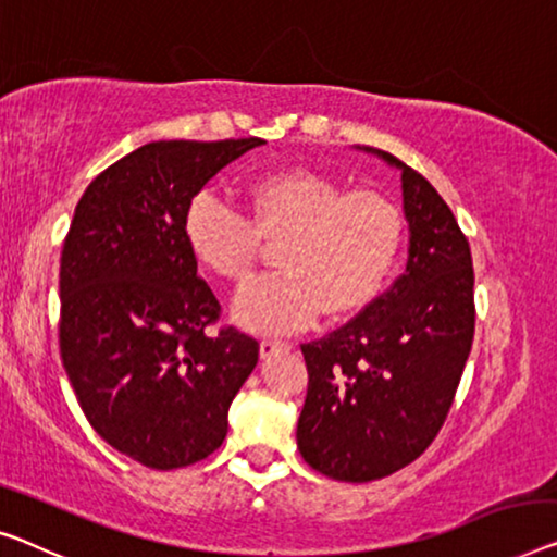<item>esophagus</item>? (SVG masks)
<instances>
[{
	"instance_id": "34e87169",
	"label": "esophagus",
	"mask_w": 557,
	"mask_h": 557,
	"mask_svg": "<svg viewBox=\"0 0 557 557\" xmlns=\"http://www.w3.org/2000/svg\"><path fill=\"white\" fill-rule=\"evenodd\" d=\"M289 343H282V339H262L260 343V355L262 358H270V355H275L277 350H287Z\"/></svg>"
}]
</instances>
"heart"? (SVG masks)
Here are the masks:
<instances>
[{"mask_svg": "<svg viewBox=\"0 0 557 557\" xmlns=\"http://www.w3.org/2000/svg\"><path fill=\"white\" fill-rule=\"evenodd\" d=\"M250 218L212 193L189 199L182 235L214 277L243 285L262 255L280 243L282 272L255 280L235 302L239 325L293 332L318 318H350L375 302L403 250L405 222L375 189H345L327 174L289 168L245 187Z\"/></svg>", "mask_w": 557, "mask_h": 557, "instance_id": "heart-1", "label": "heart"}]
</instances>
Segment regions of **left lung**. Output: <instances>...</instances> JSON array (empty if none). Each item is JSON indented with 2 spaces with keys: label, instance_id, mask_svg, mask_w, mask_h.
<instances>
[{
  "label": "left lung",
  "instance_id": "1",
  "mask_svg": "<svg viewBox=\"0 0 557 557\" xmlns=\"http://www.w3.org/2000/svg\"><path fill=\"white\" fill-rule=\"evenodd\" d=\"M410 222L408 268L343 327L302 345L297 447L312 470L370 483L418 460L443 428L475 335L468 237L437 189L395 154Z\"/></svg>",
  "mask_w": 557,
  "mask_h": 557
}]
</instances>
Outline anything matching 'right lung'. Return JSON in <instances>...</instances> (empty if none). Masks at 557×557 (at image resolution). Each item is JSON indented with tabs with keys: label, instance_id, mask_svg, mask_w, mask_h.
I'll use <instances>...</instances> for the list:
<instances>
[{
	"label": "right lung",
	"instance_id": "add662e5",
	"mask_svg": "<svg viewBox=\"0 0 557 557\" xmlns=\"http://www.w3.org/2000/svg\"><path fill=\"white\" fill-rule=\"evenodd\" d=\"M260 137L143 145L89 182L60 260V355L97 435L152 470L212 455L260 343L222 307L182 235L199 189Z\"/></svg>",
	"mask_w": 557,
	"mask_h": 557
}]
</instances>
